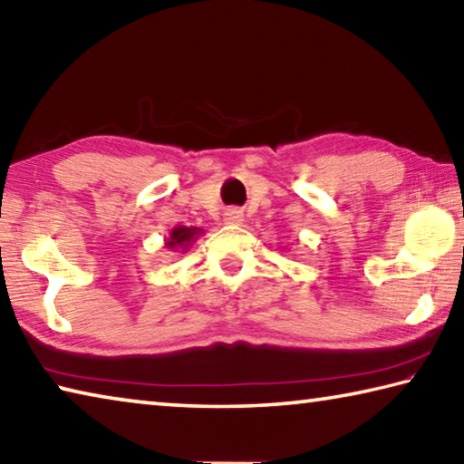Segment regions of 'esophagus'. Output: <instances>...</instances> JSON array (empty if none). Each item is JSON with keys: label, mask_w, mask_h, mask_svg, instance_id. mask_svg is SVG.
Wrapping results in <instances>:
<instances>
[{"label": "esophagus", "mask_w": 464, "mask_h": 464, "mask_svg": "<svg viewBox=\"0 0 464 464\" xmlns=\"http://www.w3.org/2000/svg\"><path fill=\"white\" fill-rule=\"evenodd\" d=\"M223 221L227 225H241L243 221H246V217H243L239 208H227L225 215H223Z\"/></svg>", "instance_id": "34e87169"}]
</instances>
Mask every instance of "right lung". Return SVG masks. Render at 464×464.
<instances>
[{"label":"right lung","mask_w":464,"mask_h":464,"mask_svg":"<svg viewBox=\"0 0 464 464\" xmlns=\"http://www.w3.org/2000/svg\"><path fill=\"white\" fill-rule=\"evenodd\" d=\"M202 233V229L198 227H176V229H171L169 233V239L166 241V246L171 247H182V251H186L190 247V243L198 237Z\"/></svg>","instance_id":"1"}]
</instances>
